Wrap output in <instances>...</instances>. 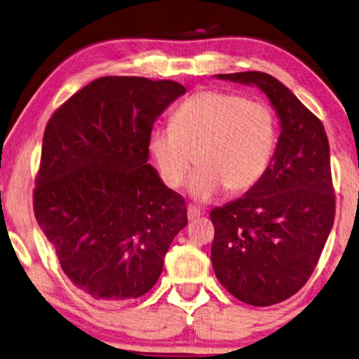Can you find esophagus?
<instances>
[{
	"mask_svg": "<svg viewBox=\"0 0 359 359\" xmlns=\"http://www.w3.org/2000/svg\"><path fill=\"white\" fill-rule=\"evenodd\" d=\"M199 217H202V212L199 210V208L194 207V205H188V219L193 221V219H196Z\"/></svg>",
	"mask_w": 359,
	"mask_h": 359,
	"instance_id": "esophagus-1",
	"label": "esophagus"
}]
</instances>
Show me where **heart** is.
Segmentation results:
<instances>
[{"label": "heart", "mask_w": 359, "mask_h": 359, "mask_svg": "<svg viewBox=\"0 0 359 359\" xmlns=\"http://www.w3.org/2000/svg\"><path fill=\"white\" fill-rule=\"evenodd\" d=\"M278 141L276 113L269 103L229 90L205 89L174 109L171 127L149 135V152L163 184L179 188L194 160V199L219 190L238 194L264 177Z\"/></svg>", "instance_id": "1"}]
</instances>
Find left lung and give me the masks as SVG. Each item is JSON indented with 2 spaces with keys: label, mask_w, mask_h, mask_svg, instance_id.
Masks as SVG:
<instances>
[{
  "label": "left lung",
  "mask_w": 359,
  "mask_h": 359,
  "mask_svg": "<svg viewBox=\"0 0 359 359\" xmlns=\"http://www.w3.org/2000/svg\"><path fill=\"white\" fill-rule=\"evenodd\" d=\"M218 78L256 84L281 121L264 177L245 196L210 212L218 281L240 302L271 306L308 283L333 227L328 138L322 121L271 75L238 72Z\"/></svg>",
  "instance_id": "1"
}]
</instances>
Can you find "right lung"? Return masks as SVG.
<instances>
[{"label": "right lung", "instance_id": "obj_1", "mask_svg": "<svg viewBox=\"0 0 359 359\" xmlns=\"http://www.w3.org/2000/svg\"><path fill=\"white\" fill-rule=\"evenodd\" d=\"M185 90L171 80L102 76L45 127L34 217L64 275L97 302L151 290L188 223L185 199L147 163L155 119Z\"/></svg>", "mask_w": 359, "mask_h": 359}]
</instances>
